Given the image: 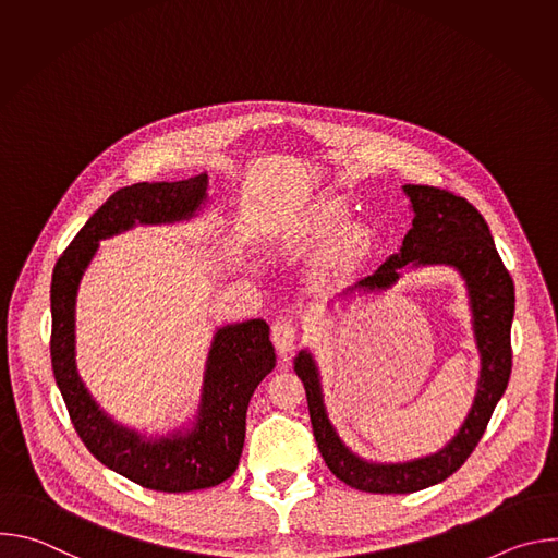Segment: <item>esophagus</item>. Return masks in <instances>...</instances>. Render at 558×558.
Instances as JSON below:
<instances>
[{
  "mask_svg": "<svg viewBox=\"0 0 558 558\" xmlns=\"http://www.w3.org/2000/svg\"><path fill=\"white\" fill-rule=\"evenodd\" d=\"M271 340L282 357H287L293 347H295V325L289 320V317H278V320L271 325Z\"/></svg>",
  "mask_w": 558,
  "mask_h": 558,
  "instance_id": "obj_1",
  "label": "esophagus"
}]
</instances>
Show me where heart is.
I'll return each instance as SVG.
<instances>
[{
	"label": "heart",
	"mask_w": 558,
	"mask_h": 558,
	"mask_svg": "<svg viewBox=\"0 0 558 558\" xmlns=\"http://www.w3.org/2000/svg\"><path fill=\"white\" fill-rule=\"evenodd\" d=\"M347 214L342 207L323 205L311 209L300 222V241L304 243H325L333 236L335 241L327 252V265L336 271H349L357 267L373 247L371 229L362 222L344 225Z\"/></svg>",
	"instance_id": "obj_1"
}]
</instances>
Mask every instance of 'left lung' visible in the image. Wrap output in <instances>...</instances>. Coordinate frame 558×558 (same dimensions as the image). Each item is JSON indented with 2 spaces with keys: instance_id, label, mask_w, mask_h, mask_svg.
Masks as SVG:
<instances>
[{
  "instance_id": "1",
  "label": "left lung",
  "mask_w": 558,
  "mask_h": 558,
  "mask_svg": "<svg viewBox=\"0 0 558 558\" xmlns=\"http://www.w3.org/2000/svg\"><path fill=\"white\" fill-rule=\"evenodd\" d=\"M402 190L411 201L413 227L404 235L400 252L388 256L375 274L362 278L338 298L349 300L355 293L388 291L402 278L400 269L407 265L411 269L452 267L465 284L472 336L482 366L472 407L461 428L441 450L411 461L379 463L355 454L340 439L327 413L323 377L315 357L306 349L295 355L293 371L304 384L315 444L325 463L347 486L375 495L417 493L448 480L459 470L480 444L512 371L514 282L497 254L488 222L465 198L446 190L430 185H404Z\"/></svg>"
}]
</instances>
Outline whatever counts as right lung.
Here are the masks:
<instances>
[{
	"mask_svg": "<svg viewBox=\"0 0 558 558\" xmlns=\"http://www.w3.org/2000/svg\"><path fill=\"white\" fill-rule=\"evenodd\" d=\"M207 187L205 172L187 181L121 187L74 235L52 271L50 357L74 430L104 465L156 493L211 488L235 472L245 446L250 400L276 366L269 325L258 317L216 329L194 420L166 435H147L114 422L78 375L76 295L101 241L136 225L192 220L207 205Z\"/></svg>",
	"mask_w": 558,
	"mask_h": 558,
	"instance_id": "add662e5",
	"label": "right lung"
}]
</instances>
